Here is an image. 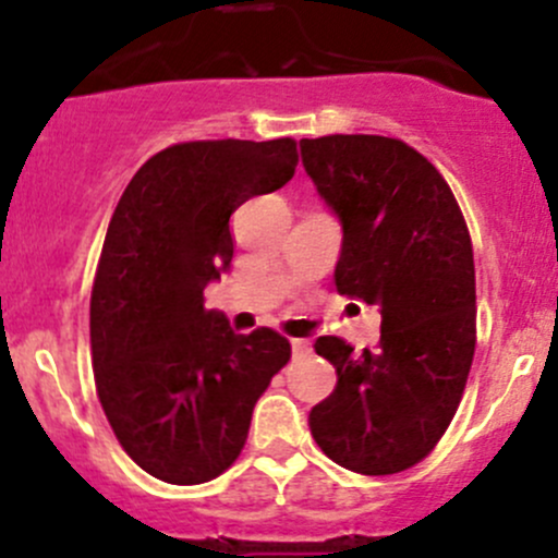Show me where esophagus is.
<instances>
[{"instance_id": "obj_1", "label": "esophagus", "mask_w": 558, "mask_h": 558, "mask_svg": "<svg viewBox=\"0 0 558 558\" xmlns=\"http://www.w3.org/2000/svg\"><path fill=\"white\" fill-rule=\"evenodd\" d=\"M291 353H294V356H307V353H311V342H307V340H291Z\"/></svg>"}]
</instances>
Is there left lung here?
<instances>
[{
  "label": "left lung",
  "instance_id": "obj_1",
  "mask_svg": "<svg viewBox=\"0 0 558 558\" xmlns=\"http://www.w3.org/2000/svg\"><path fill=\"white\" fill-rule=\"evenodd\" d=\"M302 165L342 227L340 294L378 307L380 345L318 337L337 386L311 410L318 448L362 475L418 464L451 424L475 356V262L442 174L402 140H302Z\"/></svg>",
  "mask_w": 558,
  "mask_h": 558
}]
</instances>
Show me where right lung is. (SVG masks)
<instances>
[{
  "label": "right lung",
  "instance_id": "right-lung-1",
  "mask_svg": "<svg viewBox=\"0 0 558 558\" xmlns=\"http://www.w3.org/2000/svg\"><path fill=\"white\" fill-rule=\"evenodd\" d=\"M296 161L291 137L180 143L140 167L112 213L92 291L94 380L121 448L159 481L229 470L291 359L278 331L234 335L205 311V286L232 264V213L289 183Z\"/></svg>",
  "mask_w": 558,
  "mask_h": 558
}]
</instances>
